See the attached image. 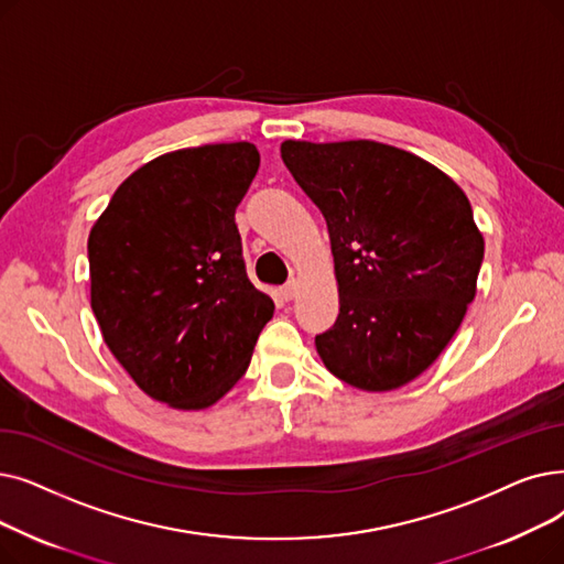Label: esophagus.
Here are the masks:
<instances>
[{"instance_id":"esophagus-1","label":"esophagus","mask_w":564,"mask_h":564,"mask_svg":"<svg viewBox=\"0 0 564 564\" xmlns=\"http://www.w3.org/2000/svg\"><path fill=\"white\" fill-rule=\"evenodd\" d=\"M297 292H300V283H297L295 279H292L288 285L281 288V297H283L285 302H290V300L297 297Z\"/></svg>"}]
</instances>
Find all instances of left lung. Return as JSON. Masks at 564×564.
Returning a JSON list of instances; mask_svg holds the SVG:
<instances>
[{"label":"left lung","mask_w":564,"mask_h":564,"mask_svg":"<svg viewBox=\"0 0 564 564\" xmlns=\"http://www.w3.org/2000/svg\"><path fill=\"white\" fill-rule=\"evenodd\" d=\"M323 212L338 317L315 336L327 371L364 391L422 376L477 295L484 237L463 188L433 163L376 140L281 144Z\"/></svg>","instance_id":"8db88e82"}]
</instances>
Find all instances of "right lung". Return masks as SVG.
Wrapping results in <instances>:
<instances>
[{"mask_svg": "<svg viewBox=\"0 0 564 564\" xmlns=\"http://www.w3.org/2000/svg\"><path fill=\"white\" fill-rule=\"evenodd\" d=\"M251 142L167 152L119 184L87 239L91 311L147 397L205 410L247 373L274 302L247 276L235 209Z\"/></svg>", "mask_w": 564, "mask_h": 564, "instance_id": "add662e5", "label": "right lung"}]
</instances>
